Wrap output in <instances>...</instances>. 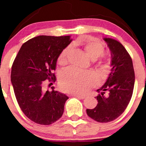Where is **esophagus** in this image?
I'll list each match as a JSON object with an SVG mask.
<instances>
[{
	"label": "esophagus",
	"mask_w": 146,
	"mask_h": 146,
	"mask_svg": "<svg viewBox=\"0 0 146 146\" xmlns=\"http://www.w3.org/2000/svg\"><path fill=\"white\" fill-rule=\"evenodd\" d=\"M71 96H72L77 97V98H80V99H84L85 98V96H82V95H80V94H71Z\"/></svg>",
	"instance_id": "34e87169"
}]
</instances>
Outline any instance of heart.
Returning <instances> with one entry per match:
<instances>
[{"instance_id": "b5f03b06", "label": "heart", "mask_w": 146, "mask_h": 146, "mask_svg": "<svg viewBox=\"0 0 146 146\" xmlns=\"http://www.w3.org/2000/svg\"><path fill=\"white\" fill-rule=\"evenodd\" d=\"M83 48L92 60H95L104 53V47L99 42L90 40L83 44ZM69 48L64 49L58 58L57 62L60 66H64L68 62ZM98 78L91 72L68 68L61 73L59 78L60 85L66 92L84 94L97 84Z\"/></svg>"}]
</instances>
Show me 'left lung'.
Wrapping results in <instances>:
<instances>
[{"label":"left lung","instance_id":"left-lung-1","mask_svg":"<svg viewBox=\"0 0 146 146\" xmlns=\"http://www.w3.org/2000/svg\"><path fill=\"white\" fill-rule=\"evenodd\" d=\"M104 40L110 50L112 68L104 85L97 90V106L87 109L86 113L95 121L106 123L114 120L126 109L132 96L135 74L132 60L124 46L110 38Z\"/></svg>","mask_w":146,"mask_h":146}]
</instances>
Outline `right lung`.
<instances>
[{"mask_svg": "<svg viewBox=\"0 0 146 146\" xmlns=\"http://www.w3.org/2000/svg\"><path fill=\"white\" fill-rule=\"evenodd\" d=\"M72 40L70 36H38L22 46L11 70V82L21 110L34 122L50 125L62 117L66 95L44 92V81L54 82L58 58ZM52 84V83H51Z\"/></svg>", "mask_w": 146, "mask_h": 146, "instance_id": "1", "label": "right lung"}]
</instances>
